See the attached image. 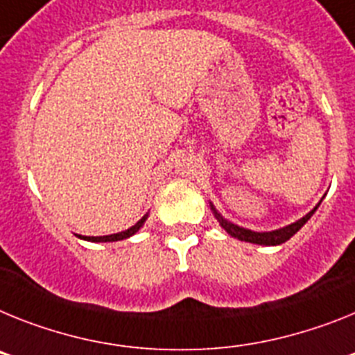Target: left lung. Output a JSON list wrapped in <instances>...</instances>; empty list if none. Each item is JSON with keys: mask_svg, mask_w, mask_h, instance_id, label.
Here are the masks:
<instances>
[{"mask_svg": "<svg viewBox=\"0 0 355 355\" xmlns=\"http://www.w3.org/2000/svg\"><path fill=\"white\" fill-rule=\"evenodd\" d=\"M320 203H322V202H320ZM320 203H318V205H320ZM318 205H316V207H314L311 212H307L304 218H300L298 221H295V223L288 225V227H282V229H279V230H271V232H254V230H248V229H243V227H237V225H234V223H230V221L225 220L223 216L216 211L212 203H211V209H212V212H214L216 220L220 221V225L225 229V232H229L230 236L236 237V239H241V241H246V243H254V245L275 246V245H282V243L288 241L289 237L295 236V234H297L298 230H300L302 227L307 223V220H309L311 216L314 214V211L318 209Z\"/></svg>", "mask_w": 355, "mask_h": 355, "instance_id": "obj_1", "label": "left lung"}]
</instances>
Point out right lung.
<instances>
[{
	"label": "right lung",
	"mask_w": 355,
	"mask_h": 355,
	"mask_svg": "<svg viewBox=\"0 0 355 355\" xmlns=\"http://www.w3.org/2000/svg\"><path fill=\"white\" fill-rule=\"evenodd\" d=\"M146 218H148V214H144L143 218H141L139 221H137V223L134 225V227H130V229H126V230H123V232H118V234H110V236H78V237H82V239H85V241H92V243H110V241H121V239H126V237H130V236H134L135 232H137V230L141 229V227H143L144 225V221H146Z\"/></svg>",
	"instance_id": "1"
}]
</instances>
